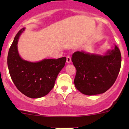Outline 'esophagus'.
Instances as JSON below:
<instances>
[{"instance_id": "esophagus-1", "label": "esophagus", "mask_w": 129, "mask_h": 129, "mask_svg": "<svg viewBox=\"0 0 129 129\" xmlns=\"http://www.w3.org/2000/svg\"><path fill=\"white\" fill-rule=\"evenodd\" d=\"M67 62L68 63H71V57L70 55H67Z\"/></svg>"}]
</instances>
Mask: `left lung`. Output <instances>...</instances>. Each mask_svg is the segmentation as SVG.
<instances>
[{
  "mask_svg": "<svg viewBox=\"0 0 129 129\" xmlns=\"http://www.w3.org/2000/svg\"><path fill=\"white\" fill-rule=\"evenodd\" d=\"M77 70L75 87L81 93L93 95L104 93L113 85L121 67V54L118 47L105 55L75 52L72 57Z\"/></svg>",
  "mask_w": 129,
  "mask_h": 129,
  "instance_id": "left-lung-1",
  "label": "left lung"
}]
</instances>
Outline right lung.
Masks as SVG:
<instances>
[{
  "mask_svg": "<svg viewBox=\"0 0 129 129\" xmlns=\"http://www.w3.org/2000/svg\"><path fill=\"white\" fill-rule=\"evenodd\" d=\"M24 28L18 32L9 49L7 65L9 74L16 87L30 98L44 97L54 87L58 73L65 66L66 57L44 59L38 62L23 60L17 50L18 40Z\"/></svg>",
  "mask_w": 129,
  "mask_h": 129,
  "instance_id": "1",
  "label": "right lung"
}]
</instances>
